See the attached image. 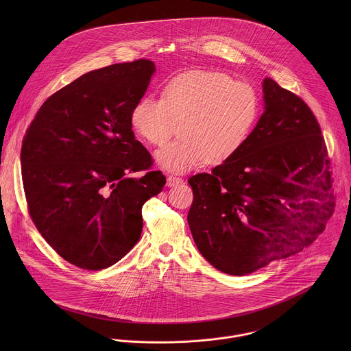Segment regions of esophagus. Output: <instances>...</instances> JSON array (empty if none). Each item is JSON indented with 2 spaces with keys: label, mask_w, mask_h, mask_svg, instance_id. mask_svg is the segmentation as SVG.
Segmentation results:
<instances>
[{
  "label": "esophagus",
  "mask_w": 351,
  "mask_h": 351,
  "mask_svg": "<svg viewBox=\"0 0 351 351\" xmlns=\"http://www.w3.org/2000/svg\"><path fill=\"white\" fill-rule=\"evenodd\" d=\"M166 181H167V184H166V185L171 188V186H176V185L181 184V182H182V178H178V177H174V176H169Z\"/></svg>",
  "instance_id": "34e87169"
}]
</instances>
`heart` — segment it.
Here are the masks:
<instances>
[{"label":"heart","instance_id":"b5f03b06","mask_svg":"<svg viewBox=\"0 0 351 351\" xmlns=\"http://www.w3.org/2000/svg\"><path fill=\"white\" fill-rule=\"evenodd\" d=\"M259 114V99L247 82L217 71L189 70L174 75L162 89V100L143 97L130 123L152 146L163 145L177 130L180 136L155 152L158 166L186 173L206 160L221 163L245 145Z\"/></svg>","mask_w":351,"mask_h":351}]
</instances>
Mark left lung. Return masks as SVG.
<instances>
[{"label": "left lung", "mask_w": 351, "mask_h": 351, "mask_svg": "<svg viewBox=\"0 0 351 351\" xmlns=\"http://www.w3.org/2000/svg\"><path fill=\"white\" fill-rule=\"evenodd\" d=\"M263 113L235 155L188 180V223L201 255L245 276L308 249L332 208L330 159L309 106L271 78Z\"/></svg>", "instance_id": "8db88e82"}]
</instances>
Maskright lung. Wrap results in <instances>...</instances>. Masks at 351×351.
Segmentation results:
<instances>
[{
  "label": "right lung",
  "mask_w": 351,
  "mask_h": 351,
  "mask_svg": "<svg viewBox=\"0 0 351 351\" xmlns=\"http://www.w3.org/2000/svg\"><path fill=\"white\" fill-rule=\"evenodd\" d=\"M154 73L149 59L89 71L49 97L24 136L31 219L51 247L81 269L109 267L131 250L142 234L143 204L166 184L160 171L131 177L152 165L130 117ZM331 215L332 208L326 221Z\"/></svg>",
  "instance_id": "1"
}]
</instances>
